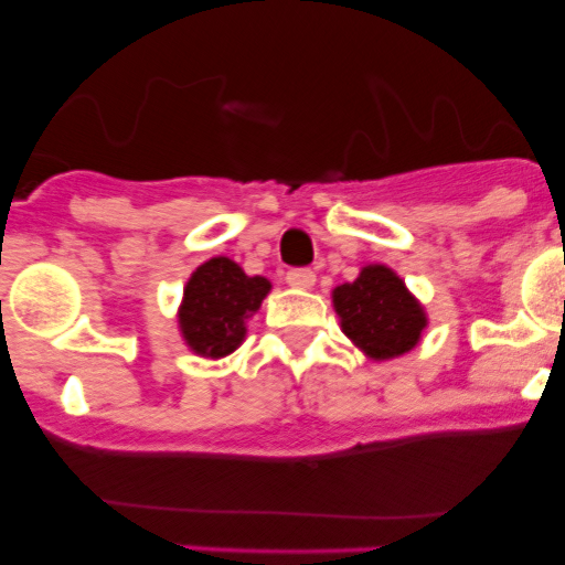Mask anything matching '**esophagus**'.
<instances>
[{
    "mask_svg": "<svg viewBox=\"0 0 565 565\" xmlns=\"http://www.w3.org/2000/svg\"><path fill=\"white\" fill-rule=\"evenodd\" d=\"M287 284L292 289H311L317 284V273L309 270V267H300V270L287 273Z\"/></svg>",
    "mask_w": 565,
    "mask_h": 565,
    "instance_id": "esophagus-1",
    "label": "esophagus"
}]
</instances>
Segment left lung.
I'll return each mask as SVG.
<instances>
[{
  "instance_id": "left-lung-1",
  "label": "left lung",
  "mask_w": 565,
  "mask_h": 565,
  "mask_svg": "<svg viewBox=\"0 0 565 565\" xmlns=\"http://www.w3.org/2000/svg\"><path fill=\"white\" fill-rule=\"evenodd\" d=\"M333 306L347 339L372 361L409 352L426 328L424 306L385 265H366L355 281L335 287Z\"/></svg>"
}]
</instances>
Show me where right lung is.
Segmentation results:
<instances>
[{"label":"right lung","instance_id":"add662e5","mask_svg":"<svg viewBox=\"0 0 565 565\" xmlns=\"http://www.w3.org/2000/svg\"><path fill=\"white\" fill-rule=\"evenodd\" d=\"M270 292V281L246 276L230 256H213L188 278L182 289V341L202 358H224L246 339V319L259 311Z\"/></svg>","mask_w":565,"mask_h":565}]
</instances>
